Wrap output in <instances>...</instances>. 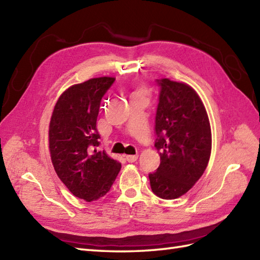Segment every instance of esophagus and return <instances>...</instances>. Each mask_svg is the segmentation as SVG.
<instances>
[{
    "label": "esophagus",
    "instance_id": "1",
    "mask_svg": "<svg viewBox=\"0 0 260 260\" xmlns=\"http://www.w3.org/2000/svg\"><path fill=\"white\" fill-rule=\"evenodd\" d=\"M137 158H138L137 155H126V160L128 162H134L137 160Z\"/></svg>",
    "mask_w": 260,
    "mask_h": 260
}]
</instances>
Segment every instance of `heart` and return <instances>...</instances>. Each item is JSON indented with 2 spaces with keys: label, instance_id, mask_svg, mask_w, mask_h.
Returning <instances> with one entry per match:
<instances>
[{
  "label": "heart",
  "instance_id": "b5f03b06",
  "mask_svg": "<svg viewBox=\"0 0 260 260\" xmlns=\"http://www.w3.org/2000/svg\"><path fill=\"white\" fill-rule=\"evenodd\" d=\"M145 94H146V88H145L144 86H140L135 90L134 95L133 96H145Z\"/></svg>",
  "mask_w": 260,
  "mask_h": 260
}]
</instances>
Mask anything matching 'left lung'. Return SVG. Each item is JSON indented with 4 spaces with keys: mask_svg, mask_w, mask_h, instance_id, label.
Listing matches in <instances>:
<instances>
[{
    "mask_svg": "<svg viewBox=\"0 0 260 260\" xmlns=\"http://www.w3.org/2000/svg\"><path fill=\"white\" fill-rule=\"evenodd\" d=\"M155 117V147L160 164L148 175L152 190L162 199L186 194L202 177L212 153L207 112L194 88L161 78Z\"/></svg>",
    "mask_w": 260,
    "mask_h": 260,
    "instance_id": "left-lung-1",
    "label": "left lung"
}]
</instances>
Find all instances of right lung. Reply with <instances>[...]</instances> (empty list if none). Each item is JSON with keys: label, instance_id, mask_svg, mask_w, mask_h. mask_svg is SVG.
Instances as JSON below:
<instances>
[{"label": "right lung", "instance_id": "1", "mask_svg": "<svg viewBox=\"0 0 260 260\" xmlns=\"http://www.w3.org/2000/svg\"><path fill=\"white\" fill-rule=\"evenodd\" d=\"M114 81V77H96L69 87L59 96L51 117L48 145L54 170L72 194L86 202L106 195L122 167L98 149L101 101Z\"/></svg>", "mask_w": 260, "mask_h": 260}]
</instances>
